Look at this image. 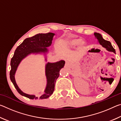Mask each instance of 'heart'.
I'll return each instance as SVG.
<instances>
[{
    "mask_svg": "<svg viewBox=\"0 0 121 121\" xmlns=\"http://www.w3.org/2000/svg\"><path fill=\"white\" fill-rule=\"evenodd\" d=\"M66 45L69 48H74L78 45L79 48H83L86 45L84 40H82L81 38L79 37H71L69 38L65 42Z\"/></svg>",
    "mask_w": 121,
    "mask_h": 121,
    "instance_id": "heart-1",
    "label": "heart"
}]
</instances>
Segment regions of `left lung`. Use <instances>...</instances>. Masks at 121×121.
Returning <instances> with one entry per match:
<instances>
[{"instance_id":"1","label":"left lung","mask_w":121,"mask_h":121,"mask_svg":"<svg viewBox=\"0 0 121 121\" xmlns=\"http://www.w3.org/2000/svg\"><path fill=\"white\" fill-rule=\"evenodd\" d=\"M94 35H95V37L97 39L98 42L99 43V44L103 47V48H105L106 50L109 52H113L114 53H116V51L115 50L113 47L112 46L111 43L109 41L106 40L102 38V36H101V34L97 32H95L94 33Z\"/></svg>"}]
</instances>
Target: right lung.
Listing matches in <instances>:
<instances>
[{"label":"right lung","mask_w":121,"mask_h":121,"mask_svg":"<svg viewBox=\"0 0 121 121\" xmlns=\"http://www.w3.org/2000/svg\"><path fill=\"white\" fill-rule=\"evenodd\" d=\"M55 34L48 32L47 34H38L32 37L26 38L17 47L14 52L13 57L11 61V70L10 71V79L14 87L20 95L29 98L30 99H37V97L35 95H28L22 92L18 86L15 79L16 71L20 62L29 55L31 54H42L46 56L48 52L47 48L51 45L53 36ZM45 61H47L45 57ZM65 61L61 60L56 62H48L45 65V75L47 79V84L44 93L39 98V99L48 98L52 95L54 90L55 84L59 76V72L61 68L64 67Z\"/></svg>","instance_id":"obj_1"}]
</instances>
